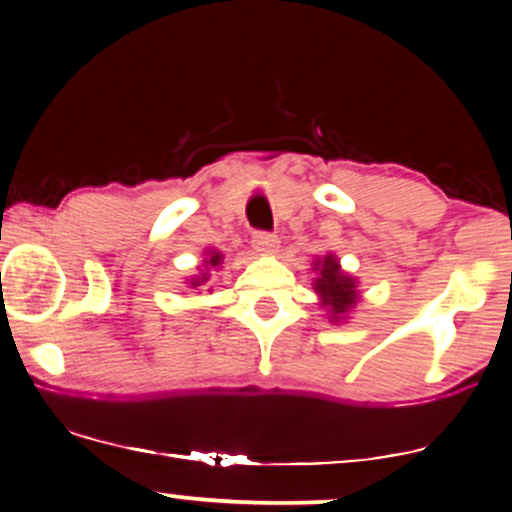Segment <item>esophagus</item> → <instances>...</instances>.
<instances>
[{
  "mask_svg": "<svg viewBox=\"0 0 512 512\" xmlns=\"http://www.w3.org/2000/svg\"><path fill=\"white\" fill-rule=\"evenodd\" d=\"M252 248L260 252V255H274L276 248H279V238L272 236V233H255Z\"/></svg>",
  "mask_w": 512,
  "mask_h": 512,
  "instance_id": "esophagus-1",
  "label": "esophagus"
}]
</instances>
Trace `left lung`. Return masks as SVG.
I'll return each mask as SVG.
<instances>
[{"label": "left lung", "mask_w": 512, "mask_h": 512, "mask_svg": "<svg viewBox=\"0 0 512 512\" xmlns=\"http://www.w3.org/2000/svg\"><path fill=\"white\" fill-rule=\"evenodd\" d=\"M313 272V291L317 293V305L325 308L327 320L332 325H342V322L349 320L351 310L361 301L358 279L344 272L334 252H327L325 257H317L313 262Z\"/></svg>", "instance_id": "8db88e82"}]
</instances>
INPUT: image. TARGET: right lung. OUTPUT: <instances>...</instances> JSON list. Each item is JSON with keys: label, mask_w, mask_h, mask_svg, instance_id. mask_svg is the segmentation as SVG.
I'll return each mask as SVG.
<instances>
[{"label": "right lung", "mask_w": 512, "mask_h": 512, "mask_svg": "<svg viewBox=\"0 0 512 512\" xmlns=\"http://www.w3.org/2000/svg\"><path fill=\"white\" fill-rule=\"evenodd\" d=\"M221 264H223V252H219V250H204V260H202V264H199V272L195 274V276H190V279L185 281L187 286H190V289H199V286H207L209 284V279H211V272H216V269H221ZM211 291V289H209Z\"/></svg>", "instance_id": "right-lung-1"}]
</instances>
